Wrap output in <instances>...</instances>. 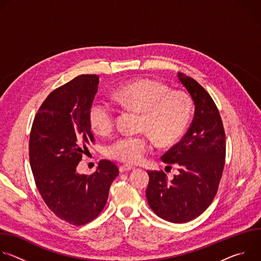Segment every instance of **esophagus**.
<instances>
[{
    "mask_svg": "<svg viewBox=\"0 0 261 261\" xmlns=\"http://www.w3.org/2000/svg\"><path fill=\"white\" fill-rule=\"evenodd\" d=\"M134 169H135V167L130 166V165H122L120 167L121 172H128V171H131V170H134Z\"/></svg>",
    "mask_w": 261,
    "mask_h": 261,
    "instance_id": "34e87169",
    "label": "esophagus"
}]
</instances>
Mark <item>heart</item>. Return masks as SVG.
Masks as SVG:
<instances>
[{"mask_svg": "<svg viewBox=\"0 0 261 261\" xmlns=\"http://www.w3.org/2000/svg\"><path fill=\"white\" fill-rule=\"evenodd\" d=\"M114 99L121 105L141 113L140 130L150 134L161 146L175 142L187 128L192 115V99L182 91L170 89L154 80H138L118 88ZM92 129L105 135L114 127L115 113L103 101L93 102L90 108ZM148 135L121 136L106 147V155L127 164H137L151 151Z\"/></svg>", "mask_w": 261, "mask_h": 261, "instance_id": "b5f03b06", "label": "heart"}]
</instances>
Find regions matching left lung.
Instances as JSON below:
<instances>
[{
	"label": "left lung",
	"mask_w": 261,
	"mask_h": 261,
	"mask_svg": "<svg viewBox=\"0 0 261 261\" xmlns=\"http://www.w3.org/2000/svg\"><path fill=\"white\" fill-rule=\"evenodd\" d=\"M180 84L194 103V118L182 139L161 160L177 168L171 180L163 171H147L145 196L154 213L172 223L201 215L218 190L225 162V133L219 110L208 93L193 79L178 72Z\"/></svg>",
	"instance_id": "1"
}]
</instances>
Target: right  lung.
I'll return each instance as SVG.
<instances>
[{
    "label": "right lung",
    "mask_w": 261,
    "mask_h": 261,
    "mask_svg": "<svg viewBox=\"0 0 261 261\" xmlns=\"http://www.w3.org/2000/svg\"><path fill=\"white\" fill-rule=\"evenodd\" d=\"M99 76L84 74L56 89L37 113L30 135V164L46 205L62 220L84 225L104 208L111 182L118 176L115 163L102 160L88 176L76 167L94 141L90 108Z\"/></svg>",
    "instance_id": "1"
}]
</instances>
